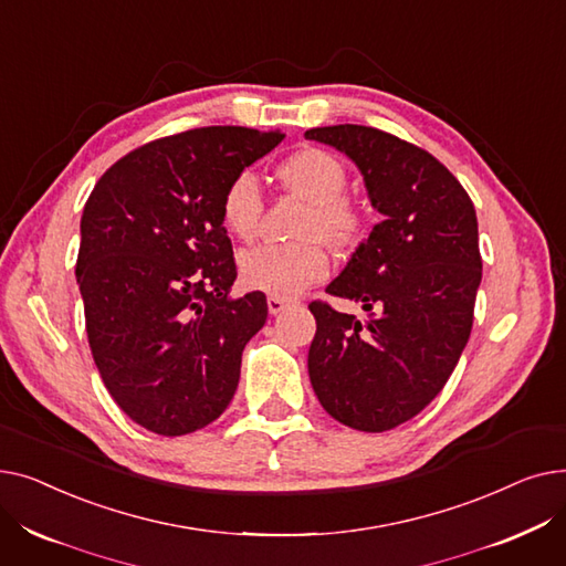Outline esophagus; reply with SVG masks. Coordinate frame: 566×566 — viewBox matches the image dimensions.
Listing matches in <instances>:
<instances>
[{
	"label": "esophagus",
	"instance_id": "esophagus-1",
	"mask_svg": "<svg viewBox=\"0 0 566 566\" xmlns=\"http://www.w3.org/2000/svg\"><path fill=\"white\" fill-rule=\"evenodd\" d=\"M291 303H293V301H286V298H277V295H271V298H268V312H271V314H280V312L286 310Z\"/></svg>",
	"mask_w": 566,
	"mask_h": 566
}]
</instances>
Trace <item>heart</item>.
<instances>
[{
    "label": "heart",
    "instance_id": "b5f03b06",
    "mask_svg": "<svg viewBox=\"0 0 566 566\" xmlns=\"http://www.w3.org/2000/svg\"><path fill=\"white\" fill-rule=\"evenodd\" d=\"M280 178L286 190L310 201L301 222L298 243H263L250 248L238 259L241 277L250 289L277 298H291L307 286L328 277L331 256L325 245L335 248L353 243L363 231V211L346 192V165L325 148H303L280 167ZM265 208V197L259 176L252 169H241L231 176L222 192V222L241 241H252L259 233Z\"/></svg>",
    "mask_w": 566,
    "mask_h": 566
}]
</instances>
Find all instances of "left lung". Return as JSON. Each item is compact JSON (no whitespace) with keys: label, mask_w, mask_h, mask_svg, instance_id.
<instances>
[{"label":"left lung","mask_w":566,"mask_h":566,"mask_svg":"<svg viewBox=\"0 0 566 566\" xmlns=\"http://www.w3.org/2000/svg\"><path fill=\"white\" fill-rule=\"evenodd\" d=\"M307 139L344 151L365 176L382 220L328 284L363 303L367 321L314 301L310 380L350 429L390 431L424 410L452 376L472 331L482 282L474 206L424 148L371 126H325Z\"/></svg>","instance_id":"obj_1"}]
</instances>
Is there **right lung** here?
I'll use <instances>...</instances> for the list:
<instances>
[{
  "label": "right lung",
  "instance_id": "1",
  "mask_svg": "<svg viewBox=\"0 0 566 566\" xmlns=\"http://www.w3.org/2000/svg\"><path fill=\"white\" fill-rule=\"evenodd\" d=\"M282 139L241 126L160 137L116 160L84 203L75 277L88 348L118 408L158 436L220 418L263 328V293L229 298L220 203L231 176Z\"/></svg>",
  "mask_w": 566,
  "mask_h": 566
}]
</instances>
